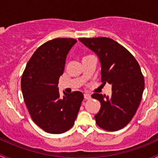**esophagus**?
<instances>
[{"mask_svg":"<svg viewBox=\"0 0 158 158\" xmlns=\"http://www.w3.org/2000/svg\"><path fill=\"white\" fill-rule=\"evenodd\" d=\"M84 99H85V100H90V99L91 98L90 94H84Z\"/></svg>","mask_w":158,"mask_h":158,"instance_id":"esophagus-1","label":"esophagus"}]
</instances>
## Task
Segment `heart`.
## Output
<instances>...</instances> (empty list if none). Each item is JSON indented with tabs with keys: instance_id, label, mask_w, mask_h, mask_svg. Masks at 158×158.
<instances>
[{
	"instance_id": "b5f03b06",
	"label": "heart",
	"mask_w": 158,
	"mask_h": 158,
	"mask_svg": "<svg viewBox=\"0 0 158 158\" xmlns=\"http://www.w3.org/2000/svg\"><path fill=\"white\" fill-rule=\"evenodd\" d=\"M93 56L92 55H90V54H86V55H84V56H83V60L86 59V58H90V57Z\"/></svg>"
}]
</instances>
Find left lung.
<instances>
[{
	"label": "left lung",
	"mask_w": 158,
	"mask_h": 158,
	"mask_svg": "<svg viewBox=\"0 0 158 158\" xmlns=\"http://www.w3.org/2000/svg\"><path fill=\"white\" fill-rule=\"evenodd\" d=\"M80 41L94 51L101 63V82L112 85L110 97L92 94L100 102L95 115L97 126L106 131L124 128L133 118L142 98L144 76L135 58L125 47L106 37L80 38Z\"/></svg>",
	"instance_id": "8db88e82"
}]
</instances>
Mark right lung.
I'll return each instance as SVG.
<instances>
[{"label":"right lung","instance_id":"add662e5","mask_svg":"<svg viewBox=\"0 0 158 158\" xmlns=\"http://www.w3.org/2000/svg\"><path fill=\"white\" fill-rule=\"evenodd\" d=\"M77 40L56 38L40 45L21 77L23 100L32 121L45 131L61 134L74 124L84 95L74 91L60 97L58 81L67 54Z\"/></svg>","mask_w":158,"mask_h":158}]
</instances>
